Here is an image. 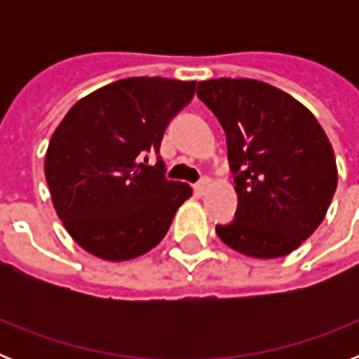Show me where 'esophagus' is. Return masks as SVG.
<instances>
[{
    "mask_svg": "<svg viewBox=\"0 0 359 359\" xmlns=\"http://www.w3.org/2000/svg\"><path fill=\"white\" fill-rule=\"evenodd\" d=\"M208 187H210V180H208V177H201V180H199V182L194 185L196 194L203 196L208 190Z\"/></svg>",
    "mask_w": 359,
    "mask_h": 359,
    "instance_id": "1",
    "label": "esophagus"
}]
</instances>
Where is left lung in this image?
Wrapping results in <instances>:
<instances>
[{
    "instance_id": "8db88e82",
    "label": "left lung",
    "mask_w": 359,
    "mask_h": 359,
    "mask_svg": "<svg viewBox=\"0 0 359 359\" xmlns=\"http://www.w3.org/2000/svg\"><path fill=\"white\" fill-rule=\"evenodd\" d=\"M198 97L226 133L236 219L217 224L236 252L277 259L323 221L338 183L334 152L318 120L278 88L253 79H212Z\"/></svg>"
}]
</instances>
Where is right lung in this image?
<instances>
[{
    "instance_id": "1",
    "label": "right lung",
    "mask_w": 359,
    "mask_h": 359,
    "mask_svg": "<svg viewBox=\"0 0 359 359\" xmlns=\"http://www.w3.org/2000/svg\"><path fill=\"white\" fill-rule=\"evenodd\" d=\"M196 81L129 77L81 98L50 138L44 176L73 241L104 261H129L165 237L192 196L165 177L160 154L170 120L192 100Z\"/></svg>"
}]
</instances>
